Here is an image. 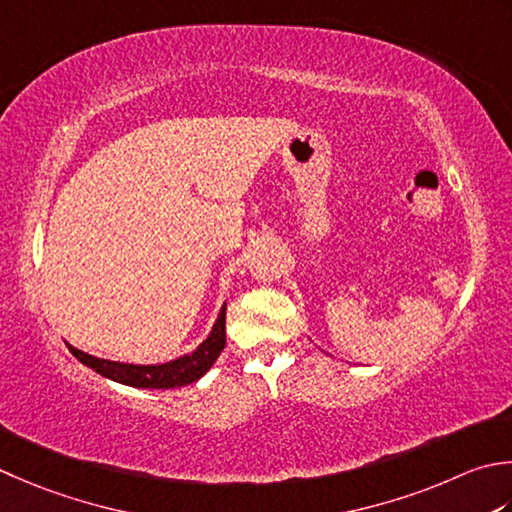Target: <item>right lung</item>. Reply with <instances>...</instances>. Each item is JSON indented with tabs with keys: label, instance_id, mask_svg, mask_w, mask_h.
<instances>
[{
	"label": "right lung",
	"instance_id": "obj_1",
	"mask_svg": "<svg viewBox=\"0 0 512 512\" xmlns=\"http://www.w3.org/2000/svg\"><path fill=\"white\" fill-rule=\"evenodd\" d=\"M68 350L73 353L84 366L93 368L97 375H102L110 382L133 386V388H179L188 386L202 379L210 366L217 362L219 353L226 346V304L219 308V315L215 319L213 328L206 335V339L190 353L170 359L164 364H126V362H113V359H102L95 355H88L84 350L70 346Z\"/></svg>",
	"mask_w": 512,
	"mask_h": 512
}]
</instances>
